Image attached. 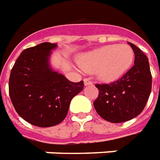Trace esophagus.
<instances>
[{
	"label": "esophagus",
	"mask_w": 160,
	"mask_h": 160,
	"mask_svg": "<svg viewBox=\"0 0 160 160\" xmlns=\"http://www.w3.org/2000/svg\"><path fill=\"white\" fill-rule=\"evenodd\" d=\"M83 82H84V85H85V86H88V85H91V84H92V82H91L89 78H85V79L83 80Z\"/></svg>",
	"instance_id": "1"
}]
</instances>
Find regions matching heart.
Listing matches in <instances>:
<instances>
[{"label":"heart","instance_id":"obj_1","mask_svg":"<svg viewBox=\"0 0 160 160\" xmlns=\"http://www.w3.org/2000/svg\"><path fill=\"white\" fill-rule=\"evenodd\" d=\"M134 51L129 45L111 44L83 53L78 58V65L87 73H95L99 80L111 82L119 79L130 69Z\"/></svg>","mask_w":160,"mask_h":160}]
</instances>
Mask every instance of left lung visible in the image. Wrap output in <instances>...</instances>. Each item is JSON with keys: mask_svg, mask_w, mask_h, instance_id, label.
I'll list each match as a JSON object with an SVG mask.
<instances>
[{"mask_svg": "<svg viewBox=\"0 0 160 160\" xmlns=\"http://www.w3.org/2000/svg\"><path fill=\"white\" fill-rule=\"evenodd\" d=\"M128 43L135 54L132 68L117 82L96 84L99 95L94 107L102 118L111 123H122L139 115L152 91L148 58L136 45Z\"/></svg>", "mask_w": 160, "mask_h": 160, "instance_id": "8db88e82", "label": "left lung"}]
</instances>
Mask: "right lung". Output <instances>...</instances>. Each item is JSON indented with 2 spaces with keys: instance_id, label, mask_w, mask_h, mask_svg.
<instances>
[{
  "instance_id": "right-lung-1",
  "label": "right lung",
  "mask_w": 160,
  "mask_h": 160,
  "mask_svg": "<svg viewBox=\"0 0 160 160\" xmlns=\"http://www.w3.org/2000/svg\"><path fill=\"white\" fill-rule=\"evenodd\" d=\"M57 43L42 42L21 53L11 70L8 90L16 112L29 124L50 127L67 116L70 102L83 82H70L52 69L50 57Z\"/></svg>"
}]
</instances>
